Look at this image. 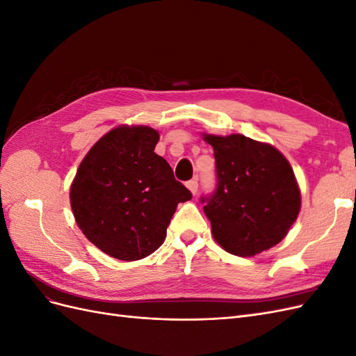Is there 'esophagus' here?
I'll list each match as a JSON object with an SVG mask.
<instances>
[{
	"label": "esophagus",
	"mask_w": 356,
	"mask_h": 356,
	"mask_svg": "<svg viewBox=\"0 0 356 356\" xmlns=\"http://www.w3.org/2000/svg\"><path fill=\"white\" fill-rule=\"evenodd\" d=\"M187 188L193 193V195H196L197 193V188H199V182H197V179L195 178V179H190V181H187Z\"/></svg>",
	"instance_id": "1"
}]
</instances>
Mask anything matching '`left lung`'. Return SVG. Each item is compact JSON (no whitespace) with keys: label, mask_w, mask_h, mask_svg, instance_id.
<instances>
[{"label":"left lung","mask_w":356,"mask_h":356,"mask_svg":"<svg viewBox=\"0 0 356 356\" xmlns=\"http://www.w3.org/2000/svg\"><path fill=\"white\" fill-rule=\"evenodd\" d=\"M213 148L217 187L202 196L213 239L252 257L281 242L300 212V190L288 160L268 144L234 134L203 135Z\"/></svg>","instance_id":"8db88e82"}]
</instances>
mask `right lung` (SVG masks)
Segmentation results:
<instances>
[{"mask_svg":"<svg viewBox=\"0 0 356 356\" xmlns=\"http://www.w3.org/2000/svg\"><path fill=\"white\" fill-rule=\"evenodd\" d=\"M157 143V131L148 126L115 127L90 148L72 181L79 227L117 260L153 254L178 203L191 199L168 161L154 153Z\"/></svg>","mask_w":356,"mask_h":356,"instance_id":"1","label":"right lung"}]
</instances>
